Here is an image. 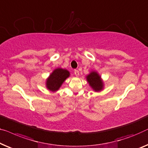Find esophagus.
Instances as JSON below:
<instances>
[{
    "label": "esophagus",
    "mask_w": 148,
    "mask_h": 148,
    "mask_svg": "<svg viewBox=\"0 0 148 148\" xmlns=\"http://www.w3.org/2000/svg\"><path fill=\"white\" fill-rule=\"evenodd\" d=\"M74 73H75V75H76L77 77H78V76H79V71H78V70H75Z\"/></svg>",
    "instance_id": "esophagus-1"
}]
</instances>
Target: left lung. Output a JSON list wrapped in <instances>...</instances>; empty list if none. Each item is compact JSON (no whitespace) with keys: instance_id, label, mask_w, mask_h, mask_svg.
<instances>
[{"instance_id":"8db88e82","label":"left lung","mask_w":148,"mask_h":148,"mask_svg":"<svg viewBox=\"0 0 148 148\" xmlns=\"http://www.w3.org/2000/svg\"><path fill=\"white\" fill-rule=\"evenodd\" d=\"M87 80L89 85L94 91H100L103 87V83L99 74L95 71H92L87 76Z\"/></svg>"}]
</instances>
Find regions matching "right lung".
Segmentation results:
<instances>
[{
	"label": "right lung",
	"instance_id": "obj_1",
	"mask_svg": "<svg viewBox=\"0 0 148 148\" xmlns=\"http://www.w3.org/2000/svg\"><path fill=\"white\" fill-rule=\"evenodd\" d=\"M69 72L67 70L61 68L56 69L53 71L47 80V87L50 91H57L65 79L69 76Z\"/></svg>",
	"mask_w": 148,
	"mask_h": 148
}]
</instances>
